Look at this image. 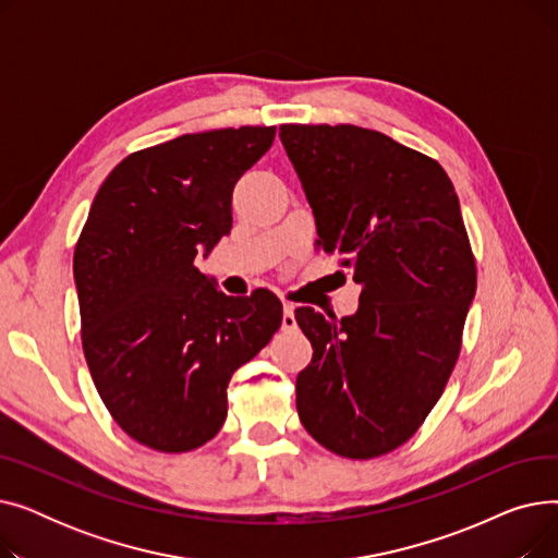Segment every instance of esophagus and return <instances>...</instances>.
Returning <instances> with one entry per match:
<instances>
[{
  "mask_svg": "<svg viewBox=\"0 0 558 558\" xmlns=\"http://www.w3.org/2000/svg\"><path fill=\"white\" fill-rule=\"evenodd\" d=\"M296 328V316L294 305L282 303V330H294Z\"/></svg>",
  "mask_w": 558,
  "mask_h": 558,
  "instance_id": "obj_1",
  "label": "esophagus"
}]
</instances>
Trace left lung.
<instances>
[{
  "mask_svg": "<svg viewBox=\"0 0 558 558\" xmlns=\"http://www.w3.org/2000/svg\"><path fill=\"white\" fill-rule=\"evenodd\" d=\"M316 246L362 284L353 316L299 307L314 355L296 377L303 427L345 459L387 454L441 398L477 289L459 198L436 160L353 124H282Z\"/></svg>",
  "mask_w": 558,
  "mask_h": 558,
  "instance_id": "left-lung-1",
  "label": "left lung"
}]
</instances>
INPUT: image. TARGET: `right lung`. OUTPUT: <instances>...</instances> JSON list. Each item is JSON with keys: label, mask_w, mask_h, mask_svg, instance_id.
<instances>
[{"label": "right lung", "mask_w": 558, "mask_h": 558, "mask_svg": "<svg viewBox=\"0 0 558 558\" xmlns=\"http://www.w3.org/2000/svg\"><path fill=\"white\" fill-rule=\"evenodd\" d=\"M276 126L190 133L135 151L101 183L74 248L93 383L137 444L190 452L228 414V383L271 341L282 303L226 296L194 259L232 228V190Z\"/></svg>", "instance_id": "1"}]
</instances>
